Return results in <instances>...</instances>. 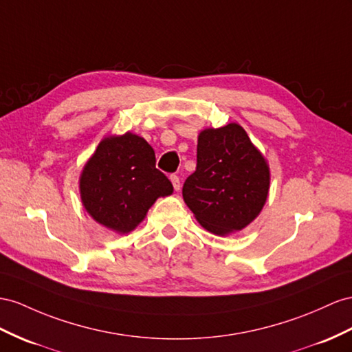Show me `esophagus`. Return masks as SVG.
I'll use <instances>...</instances> for the list:
<instances>
[{
    "instance_id": "esophagus-1",
    "label": "esophagus",
    "mask_w": 352,
    "mask_h": 352,
    "mask_svg": "<svg viewBox=\"0 0 352 352\" xmlns=\"http://www.w3.org/2000/svg\"><path fill=\"white\" fill-rule=\"evenodd\" d=\"M170 178V183H173V186H174V188L175 190H179V187H182V183H179V178H178V175H170L169 177Z\"/></svg>"
}]
</instances>
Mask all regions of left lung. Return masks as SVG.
I'll use <instances>...</instances> for the list:
<instances>
[{
  "instance_id": "left-lung-1",
  "label": "left lung",
  "mask_w": 352,
  "mask_h": 352,
  "mask_svg": "<svg viewBox=\"0 0 352 352\" xmlns=\"http://www.w3.org/2000/svg\"><path fill=\"white\" fill-rule=\"evenodd\" d=\"M267 162L238 123L208 128L197 137L196 170L183 197L202 228L229 235L247 228L266 204Z\"/></svg>"
}]
</instances>
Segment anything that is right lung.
Masks as SVG:
<instances>
[{"label":"right lung","mask_w":352,"mask_h":352,"mask_svg":"<svg viewBox=\"0 0 352 352\" xmlns=\"http://www.w3.org/2000/svg\"><path fill=\"white\" fill-rule=\"evenodd\" d=\"M173 192V184L156 168L155 150L132 132L104 138L80 175L85 210L117 233L132 232L157 197Z\"/></svg>","instance_id":"obj_1"}]
</instances>
